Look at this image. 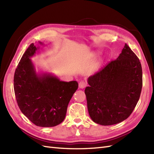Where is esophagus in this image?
Here are the masks:
<instances>
[{
  "instance_id": "esophagus-1",
  "label": "esophagus",
  "mask_w": 154,
  "mask_h": 154,
  "mask_svg": "<svg viewBox=\"0 0 154 154\" xmlns=\"http://www.w3.org/2000/svg\"><path fill=\"white\" fill-rule=\"evenodd\" d=\"M87 86V83L84 82H80V83H79V88H84L85 87Z\"/></svg>"
}]
</instances>
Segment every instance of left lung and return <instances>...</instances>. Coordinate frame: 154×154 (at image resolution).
I'll return each instance as SVG.
<instances>
[{
	"instance_id": "left-lung-1",
	"label": "left lung",
	"mask_w": 154,
	"mask_h": 154,
	"mask_svg": "<svg viewBox=\"0 0 154 154\" xmlns=\"http://www.w3.org/2000/svg\"><path fill=\"white\" fill-rule=\"evenodd\" d=\"M85 93L93 122L112 125L129 117L136 107L143 85L139 60L125 44L117 59L87 80Z\"/></svg>"
}]
</instances>
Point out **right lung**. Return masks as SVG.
<instances>
[{
  "label": "right lung",
  "mask_w": 154,
  "mask_h": 154,
  "mask_svg": "<svg viewBox=\"0 0 154 154\" xmlns=\"http://www.w3.org/2000/svg\"><path fill=\"white\" fill-rule=\"evenodd\" d=\"M41 45L44 44L39 42ZM40 46L31 44L23 54L14 75L18 106L35 125L55 127L66 118L67 106L78 87L76 81L63 82L50 72L37 73L31 58Z\"/></svg>",
  "instance_id": "right-lung-1"
}]
</instances>
